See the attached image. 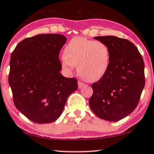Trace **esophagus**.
Instances as JSON below:
<instances>
[{
    "label": "esophagus",
    "mask_w": 154,
    "mask_h": 154,
    "mask_svg": "<svg viewBox=\"0 0 154 154\" xmlns=\"http://www.w3.org/2000/svg\"><path fill=\"white\" fill-rule=\"evenodd\" d=\"M85 83H83V82H81V81L79 82V88H81L85 86Z\"/></svg>",
    "instance_id": "esophagus-1"
}]
</instances>
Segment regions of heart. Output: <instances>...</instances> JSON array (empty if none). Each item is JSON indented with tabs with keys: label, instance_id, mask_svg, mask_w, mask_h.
<instances>
[{
	"label": "heart",
	"instance_id": "heart-1",
	"mask_svg": "<svg viewBox=\"0 0 154 154\" xmlns=\"http://www.w3.org/2000/svg\"><path fill=\"white\" fill-rule=\"evenodd\" d=\"M62 64L69 69L78 66V72L83 79L91 82L98 81L108 69L109 48L102 42L74 37L66 46Z\"/></svg>",
	"mask_w": 154,
	"mask_h": 154
}]
</instances>
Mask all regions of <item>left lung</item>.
<instances>
[{
  "instance_id": "1",
  "label": "left lung",
  "mask_w": 154,
  "mask_h": 154,
  "mask_svg": "<svg viewBox=\"0 0 154 154\" xmlns=\"http://www.w3.org/2000/svg\"><path fill=\"white\" fill-rule=\"evenodd\" d=\"M94 39L109 48V64L106 73L91 85L90 107L100 119L119 121L138 105L145 85L143 58L137 47L126 39L115 36Z\"/></svg>"
}]
</instances>
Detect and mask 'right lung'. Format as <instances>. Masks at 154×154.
Masks as SVG:
<instances>
[{
	"mask_svg": "<svg viewBox=\"0 0 154 154\" xmlns=\"http://www.w3.org/2000/svg\"><path fill=\"white\" fill-rule=\"evenodd\" d=\"M66 40L59 34L37 35L23 39L12 52L8 83L14 104L35 123L57 120L78 88L76 79L59 73V51Z\"/></svg>",
	"mask_w": 154,
	"mask_h": 154,
	"instance_id": "right-lung-1",
	"label": "right lung"
}]
</instances>
